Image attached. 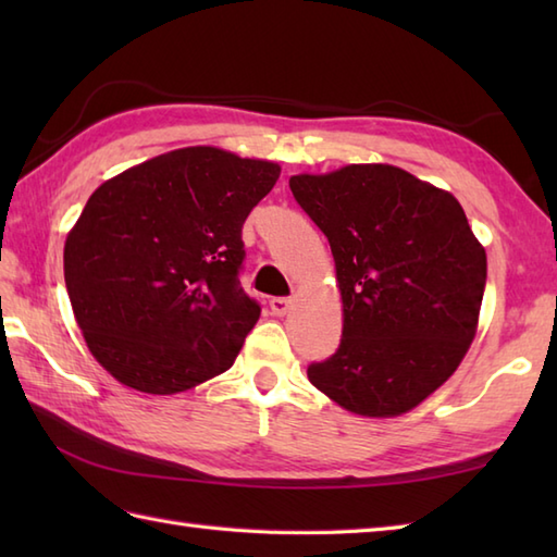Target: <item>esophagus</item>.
Returning a JSON list of instances; mask_svg holds the SVG:
<instances>
[{
  "label": "esophagus",
  "instance_id": "1",
  "mask_svg": "<svg viewBox=\"0 0 557 557\" xmlns=\"http://www.w3.org/2000/svg\"><path fill=\"white\" fill-rule=\"evenodd\" d=\"M270 309L275 315H287L289 309H292V299L287 297H272L270 299Z\"/></svg>",
  "mask_w": 557,
  "mask_h": 557
}]
</instances>
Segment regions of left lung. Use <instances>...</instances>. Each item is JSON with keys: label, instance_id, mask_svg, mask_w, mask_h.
<instances>
[{"label": "left lung", "instance_id": "obj_1", "mask_svg": "<svg viewBox=\"0 0 557 557\" xmlns=\"http://www.w3.org/2000/svg\"><path fill=\"white\" fill-rule=\"evenodd\" d=\"M289 188L327 236L342 297L339 347L309 381L359 417L411 411L457 371L479 327L486 251L465 210L383 162L294 174Z\"/></svg>", "mask_w": 557, "mask_h": 557}]
</instances>
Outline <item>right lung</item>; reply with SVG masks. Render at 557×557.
<instances>
[{
	"label": "right lung",
	"mask_w": 557,
	"mask_h": 557,
	"mask_svg": "<svg viewBox=\"0 0 557 557\" xmlns=\"http://www.w3.org/2000/svg\"><path fill=\"white\" fill-rule=\"evenodd\" d=\"M277 180V162L191 146L92 191L66 234L64 280L114 381L176 395L232 369L260 315L239 287L242 227Z\"/></svg>",
	"instance_id": "add662e5"
}]
</instances>
